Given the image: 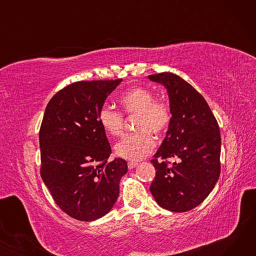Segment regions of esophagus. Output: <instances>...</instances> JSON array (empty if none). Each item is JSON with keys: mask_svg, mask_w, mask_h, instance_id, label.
I'll return each instance as SVG.
<instances>
[{"mask_svg": "<svg viewBox=\"0 0 256 256\" xmlns=\"http://www.w3.org/2000/svg\"><path fill=\"white\" fill-rule=\"evenodd\" d=\"M137 166H138V163H136V162H128V167L130 170H132L134 168H136Z\"/></svg>", "mask_w": 256, "mask_h": 256, "instance_id": "obj_1", "label": "esophagus"}]
</instances>
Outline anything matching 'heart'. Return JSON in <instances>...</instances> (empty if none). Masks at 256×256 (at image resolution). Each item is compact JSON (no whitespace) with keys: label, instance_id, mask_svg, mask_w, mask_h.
Instances as JSON below:
<instances>
[{"label":"heart","instance_id":"b5f03b06","mask_svg":"<svg viewBox=\"0 0 256 256\" xmlns=\"http://www.w3.org/2000/svg\"><path fill=\"white\" fill-rule=\"evenodd\" d=\"M119 104L126 114H137L135 128L139 132L124 136L115 144L116 156L139 160L148 156L154 148L156 140L152 135H162L171 121L169 106L156 100L150 90L132 87L119 96ZM98 121L102 128L110 136H119L124 128V117L109 104H102L98 113Z\"/></svg>","mask_w":256,"mask_h":256}]
</instances>
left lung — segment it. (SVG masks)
Returning <instances> with one entry per match:
<instances>
[{
	"instance_id": "8db88e82",
	"label": "left lung",
	"mask_w": 256,
	"mask_h": 256,
	"mask_svg": "<svg viewBox=\"0 0 256 256\" xmlns=\"http://www.w3.org/2000/svg\"><path fill=\"white\" fill-rule=\"evenodd\" d=\"M167 89L171 121L152 163L156 178L150 192L156 204L171 212H188L208 196L220 176L221 136L216 118L204 96L171 72L148 76ZM172 157L168 166L158 158Z\"/></svg>"
}]
</instances>
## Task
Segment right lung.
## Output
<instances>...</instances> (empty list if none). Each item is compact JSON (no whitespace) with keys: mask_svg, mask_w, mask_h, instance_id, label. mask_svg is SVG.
Wrapping results in <instances>:
<instances>
[{"mask_svg":"<svg viewBox=\"0 0 256 256\" xmlns=\"http://www.w3.org/2000/svg\"><path fill=\"white\" fill-rule=\"evenodd\" d=\"M121 82H76L46 108L39 132L40 174L59 208L80 221H94L112 210L128 172L124 158L108 162L111 147L98 121L100 106Z\"/></svg>","mask_w":256,"mask_h":256,"instance_id":"1","label":"right lung"}]
</instances>
